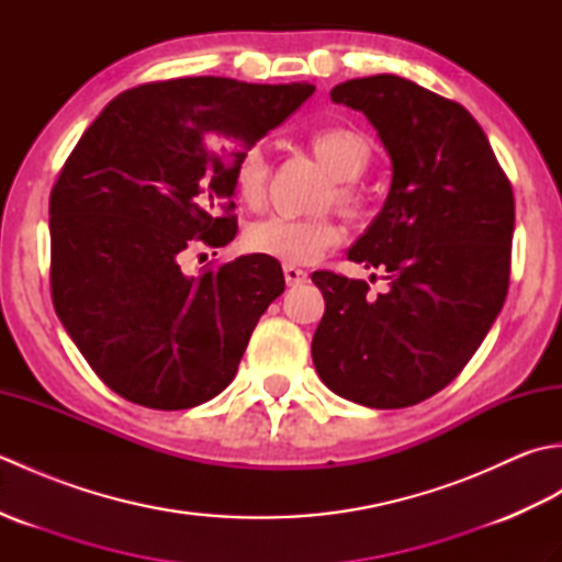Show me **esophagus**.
<instances>
[{"label":"esophagus","instance_id":"obj_1","mask_svg":"<svg viewBox=\"0 0 562 562\" xmlns=\"http://www.w3.org/2000/svg\"><path fill=\"white\" fill-rule=\"evenodd\" d=\"M284 280H288L290 288H296V284H304L308 280V272L294 266H284Z\"/></svg>","mask_w":562,"mask_h":562}]
</instances>
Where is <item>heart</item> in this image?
Returning a JSON list of instances; mask_svg holds the SVG:
<instances>
[{"mask_svg":"<svg viewBox=\"0 0 562 562\" xmlns=\"http://www.w3.org/2000/svg\"><path fill=\"white\" fill-rule=\"evenodd\" d=\"M308 149L333 173V188L326 193V205H336L345 217H364V195L357 188L360 178L372 164V145L352 127H324L308 135ZM270 166L266 151L258 145L246 147L234 166L236 198L246 207H260L268 193ZM340 232L333 220H290L268 217L248 226L246 248L260 256L278 258L290 266H304L316 260L328 248L338 246Z\"/></svg>","mask_w":562,"mask_h":562,"instance_id":"b5f03b06","label":"heart"}]
</instances>
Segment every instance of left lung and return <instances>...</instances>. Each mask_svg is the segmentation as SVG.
Instances as JSON below:
<instances>
[{
  "label": "left lung",
  "mask_w": 562,
  "mask_h": 562,
  "mask_svg": "<svg viewBox=\"0 0 562 562\" xmlns=\"http://www.w3.org/2000/svg\"><path fill=\"white\" fill-rule=\"evenodd\" d=\"M330 99L369 117L393 164L384 207L348 250L389 290L316 270L326 312L312 357L338 396L408 408L457 379L503 308L515 195L461 103L396 75L338 83Z\"/></svg>",
  "instance_id": "left-lung-1"
}]
</instances>
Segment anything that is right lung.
Returning <instances> with one entry per match:
<instances>
[{
    "mask_svg": "<svg viewBox=\"0 0 562 562\" xmlns=\"http://www.w3.org/2000/svg\"><path fill=\"white\" fill-rule=\"evenodd\" d=\"M312 93L224 77L139 83L71 149L50 193L53 304L117 396L183 411L232 384L284 292L280 262L254 254L186 274L181 260L236 236L238 157Z\"/></svg>",
    "mask_w": 562,
    "mask_h": 562,
    "instance_id": "obj_1",
    "label": "right lung"
}]
</instances>
